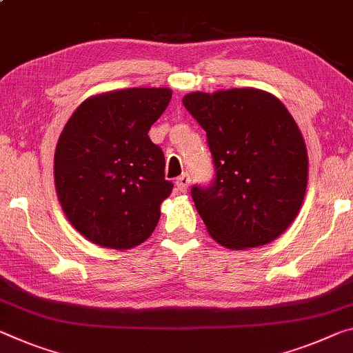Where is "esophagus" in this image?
Here are the masks:
<instances>
[{
  "label": "esophagus",
  "mask_w": 353,
  "mask_h": 353,
  "mask_svg": "<svg viewBox=\"0 0 353 353\" xmlns=\"http://www.w3.org/2000/svg\"><path fill=\"white\" fill-rule=\"evenodd\" d=\"M189 183H191V178H189L188 173H183V175L178 176V180H176V189L180 192H186L189 188Z\"/></svg>",
  "instance_id": "obj_1"
}]
</instances>
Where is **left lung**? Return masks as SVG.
<instances>
[{
    "instance_id": "8db88e82",
    "label": "left lung",
    "mask_w": 353,
    "mask_h": 353,
    "mask_svg": "<svg viewBox=\"0 0 353 353\" xmlns=\"http://www.w3.org/2000/svg\"><path fill=\"white\" fill-rule=\"evenodd\" d=\"M183 104L203 131L216 176L191 195L214 241L263 246L287 230L307 186V151L278 97L256 88L189 93Z\"/></svg>"
}]
</instances>
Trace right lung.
I'll return each mask as SVG.
<instances>
[{
    "instance_id": "right-lung-1",
    "label": "right lung",
    "mask_w": 353,
    "mask_h": 353,
    "mask_svg": "<svg viewBox=\"0 0 353 353\" xmlns=\"http://www.w3.org/2000/svg\"><path fill=\"white\" fill-rule=\"evenodd\" d=\"M170 99L169 88L91 96L59 135L53 159L58 200L74 229L94 245L131 249L158 225L173 184L148 131Z\"/></svg>"
}]
</instances>
